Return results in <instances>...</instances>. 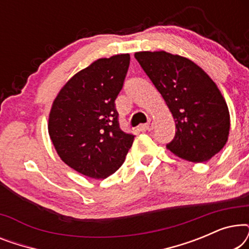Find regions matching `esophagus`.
Instances as JSON below:
<instances>
[{"label": "esophagus", "instance_id": "esophagus-1", "mask_svg": "<svg viewBox=\"0 0 249 249\" xmlns=\"http://www.w3.org/2000/svg\"><path fill=\"white\" fill-rule=\"evenodd\" d=\"M153 128H154V120H153V119H149L147 124L144 125V129H146V130H148V131H151V130H153Z\"/></svg>", "mask_w": 249, "mask_h": 249}]
</instances>
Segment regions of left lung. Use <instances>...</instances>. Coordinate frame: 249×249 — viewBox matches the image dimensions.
Wrapping results in <instances>:
<instances>
[{"label":"left lung","instance_id":"obj_1","mask_svg":"<svg viewBox=\"0 0 249 249\" xmlns=\"http://www.w3.org/2000/svg\"><path fill=\"white\" fill-rule=\"evenodd\" d=\"M135 57L162 95L176 124L166 148L189 162H206L228 142L230 114L216 84L187 57L165 51L136 52Z\"/></svg>","mask_w":249,"mask_h":249}]
</instances>
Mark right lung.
<instances>
[{
    "label": "right lung",
    "mask_w": 249,
    "mask_h": 249,
    "mask_svg": "<svg viewBox=\"0 0 249 249\" xmlns=\"http://www.w3.org/2000/svg\"><path fill=\"white\" fill-rule=\"evenodd\" d=\"M129 63L128 53L94 61L64 84L51 107L47 127L57 155L89 178L113 175L134 142L119 127L114 107Z\"/></svg>",
    "instance_id": "right-lung-1"
}]
</instances>
